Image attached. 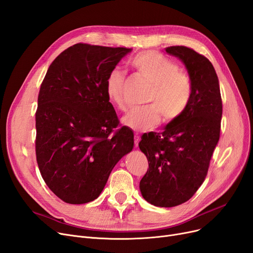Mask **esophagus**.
<instances>
[{"mask_svg":"<svg viewBox=\"0 0 253 253\" xmlns=\"http://www.w3.org/2000/svg\"><path fill=\"white\" fill-rule=\"evenodd\" d=\"M139 140H140L139 135H138L137 133H135V134H134V146H135V147H138V142H139Z\"/></svg>","mask_w":253,"mask_h":253,"instance_id":"esophagus-1","label":"esophagus"}]
</instances>
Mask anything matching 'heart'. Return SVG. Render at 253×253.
Returning a JSON list of instances; mask_svg holds the SVG:
<instances>
[{"instance_id":"obj_1","label":"heart","mask_w":253,"mask_h":253,"mask_svg":"<svg viewBox=\"0 0 253 253\" xmlns=\"http://www.w3.org/2000/svg\"><path fill=\"white\" fill-rule=\"evenodd\" d=\"M130 67L151 84L144 107L133 109L123 123L135 131L155 128L161 122L180 118L187 109L192 97V83L189 74L179 69L178 63L155 50L140 51L129 61ZM125 73L113 69L105 81L106 96L120 111L126 112L122 96Z\"/></svg>"}]
</instances>
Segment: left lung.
I'll list each match as a JSON object with an SVG mask.
<instances>
[{
	"label": "left lung",
	"instance_id": "left-lung-1",
	"mask_svg": "<svg viewBox=\"0 0 253 253\" xmlns=\"http://www.w3.org/2000/svg\"><path fill=\"white\" fill-rule=\"evenodd\" d=\"M166 51L185 64L192 83L186 112L163 132L141 136L139 149L149 169L139 183L150 204L170 208L190 200L204 183L220 136L222 100L212 63L190 47L169 46Z\"/></svg>",
	"mask_w": 253,
	"mask_h": 253
}]
</instances>
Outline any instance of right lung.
Segmentation results:
<instances>
[{
    "instance_id": "obj_1",
    "label": "right lung",
    "mask_w": 253,
    "mask_h": 253,
    "mask_svg": "<svg viewBox=\"0 0 253 253\" xmlns=\"http://www.w3.org/2000/svg\"><path fill=\"white\" fill-rule=\"evenodd\" d=\"M127 47L76 44L50 64L38 95L36 159L47 187L67 204L97 199L117 162L133 148L105 93Z\"/></svg>"
}]
</instances>
